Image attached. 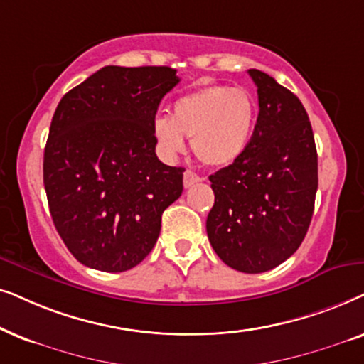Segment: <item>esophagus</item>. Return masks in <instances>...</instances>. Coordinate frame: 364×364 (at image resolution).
<instances>
[{"label": "esophagus", "mask_w": 364, "mask_h": 364, "mask_svg": "<svg viewBox=\"0 0 364 364\" xmlns=\"http://www.w3.org/2000/svg\"><path fill=\"white\" fill-rule=\"evenodd\" d=\"M200 181H201L200 174L191 171V169H186L185 174H183V185H185V188H191L193 185H196V183Z\"/></svg>", "instance_id": "esophagus-1"}]
</instances>
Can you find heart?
<instances>
[{
    "instance_id": "b5f03b06",
    "label": "heart",
    "mask_w": 364,
    "mask_h": 364,
    "mask_svg": "<svg viewBox=\"0 0 364 364\" xmlns=\"http://www.w3.org/2000/svg\"><path fill=\"white\" fill-rule=\"evenodd\" d=\"M256 123V103L250 91L211 85L183 95L171 118L156 116L153 134L166 156H176L193 138V151L210 166H228L246 151Z\"/></svg>"
}]
</instances>
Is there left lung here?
Instances as JSON below:
<instances>
[{"mask_svg": "<svg viewBox=\"0 0 364 364\" xmlns=\"http://www.w3.org/2000/svg\"><path fill=\"white\" fill-rule=\"evenodd\" d=\"M259 113L246 151L211 174L215 205L206 220L216 255L241 273H264L303 243L318 190V154L296 95L259 70Z\"/></svg>", "mask_w": 364, "mask_h": 364, "instance_id": "1", "label": "left lung"}]
</instances>
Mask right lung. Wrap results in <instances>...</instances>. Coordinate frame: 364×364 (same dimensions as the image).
I'll list each match as a JSON object with an SVG mask.
<instances>
[{"label": "right lung", "instance_id": "right-lung-1", "mask_svg": "<svg viewBox=\"0 0 364 364\" xmlns=\"http://www.w3.org/2000/svg\"><path fill=\"white\" fill-rule=\"evenodd\" d=\"M178 83L168 66H105L58 105L43 181L56 231L81 264L121 273L156 245L185 168L159 161L153 121Z\"/></svg>", "mask_w": 364, "mask_h": 364}]
</instances>
